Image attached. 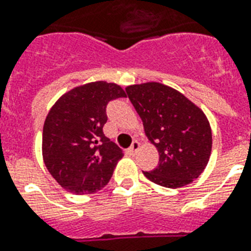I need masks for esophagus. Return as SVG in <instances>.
<instances>
[{"label": "esophagus", "mask_w": 251, "mask_h": 251, "mask_svg": "<svg viewBox=\"0 0 251 251\" xmlns=\"http://www.w3.org/2000/svg\"><path fill=\"white\" fill-rule=\"evenodd\" d=\"M139 150H140V143H139L137 140H135L132 144H131V147L128 148L127 152H128V154H135Z\"/></svg>", "instance_id": "1"}]
</instances>
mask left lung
Returning <instances> with one entry per match:
<instances>
[{"label":"left lung","instance_id":"left-lung-1","mask_svg":"<svg viewBox=\"0 0 251 251\" xmlns=\"http://www.w3.org/2000/svg\"><path fill=\"white\" fill-rule=\"evenodd\" d=\"M141 118L148 140L157 148L159 164L144 176L157 185L180 188L204 172L212 153V128L202 110L163 83L126 88Z\"/></svg>","mask_w":251,"mask_h":251}]
</instances>
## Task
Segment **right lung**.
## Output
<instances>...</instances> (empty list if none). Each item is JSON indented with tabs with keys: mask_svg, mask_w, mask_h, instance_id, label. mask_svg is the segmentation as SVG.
Returning <instances> with one entry per match:
<instances>
[{
	"mask_svg": "<svg viewBox=\"0 0 251 251\" xmlns=\"http://www.w3.org/2000/svg\"><path fill=\"white\" fill-rule=\"evenodd\" d=\"M126 98L116 83L78 86L52 105L43 124L42 156L56 182L74 195H88L110 181L122 150L103 133L108 101Z\"/></svg>",
	"mask_w": 251,
	"mask_h": 251,
	"instance_id": "add662e5",
	"label": "right lung"
}]
</instances>
